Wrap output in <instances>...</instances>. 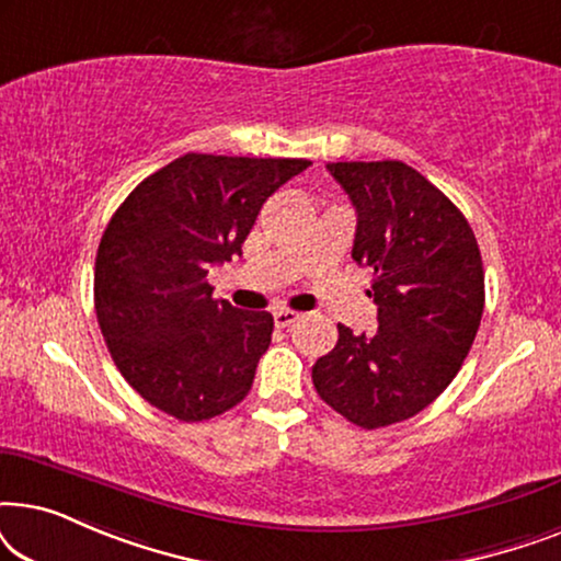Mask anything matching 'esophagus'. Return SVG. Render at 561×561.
Returning <instances> with one entry per match:
<instances>
[{
	"label": "esophagus",
	"mask_w": 561,
	"mask_h": 561,
	"mask_svg": "<svg viewBox=\"0 0 561 561\" xmlns=\"http://www.w3.org/2000/svg\"><path fill=\"white\" fill-rule=\"evenodd\" d=\"M298 317H301V313L298 311H290V309H278V311H273V321H275V327H290L294 324V321H298Z\"/></svg>",
	"instance_id": "obj_1"
}]
</instances>
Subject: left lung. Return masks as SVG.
Returning a JSON list of instances; mask_svg holds the SVG:
<instances>
[{
    "label": "left lung",
    "instance_id": "left-lung-1",
    "mask_svg": "<svg viewBox=\"0 0 561 561\" xmlns=\"http://www.w3.org/2000/svg\"><path fill=\"white\" fill-rule=\"evenodd\" d=\"M357 211L352 257L373 271L378 332L319 357L321 401L363 428L424 411L455 380L485 309V271L465 214L401 160L329 163Z\"/></svg>",
    "mask_w": 561,
    "mask_h": 561
}]
</instances>
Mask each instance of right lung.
<instances>
[{"mask_svg":"<svg viewBox=\"0 0 561 561\" xmlns=\"http://www.w3.org/2000/svg\"><path fill=\"white\" fill-rule=\"evenodd\" d=\"M311 160L188 152L148 175L106 225L94 309L122 378L179 421L250 393L273 317L214 301L211 265L242 255L260 209Z\"/></svg>","mask_w":561,"mask_h":561,"instance_id":"right-lung-1","label":"right lung"}]
</instances>
